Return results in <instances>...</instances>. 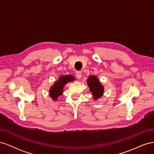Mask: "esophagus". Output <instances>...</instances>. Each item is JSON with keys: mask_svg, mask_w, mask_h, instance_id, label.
Instances as JSON below:
<instances>
[{"mask_svg": "<svg viewBox=\"0 0 154 154\" xmlns=\"http://www.w3.org/2000/svg\"><path fill=\"white\" fill-rule=\"evenodd\" d=\"M76 76L77 77V78L78 79H81L82 78V72L80 71H76Z\"/></svg>", "mask_w": 154, "mask_h": 154, "instance_id": "obj_1", "label": "esophagus"}]
</instances>
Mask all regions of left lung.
Segmentation results:
<instances>
[{"instance_id": "1", "label": "left lung", "mask_w": 154, "mask_h": 154, "mask_svg": "<svg viewBox=\"0 0 154 154\" xmlns=\"http://www.w3.org/2000/svg\"><path fill=\"white\" fill-rule=\"evenodd\" d=\"M87 84L89 87L90 91L92 93L94 100H97L103 94V87L101 85L98 79L95 76H91L87 79Z\"/></svg>"}]
</instances>
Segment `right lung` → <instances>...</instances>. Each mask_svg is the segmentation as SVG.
Listing matches in <instances>:
<instances>
[{"label": "right lung", "instance_id": "obj_1", "mask_svg": "<svg viewBox=\"0 0 154 154\" xmlns=\"http://www.w3.org/2000/svg\"><path fill=\"white\" fill-rule=\"evenodd\" d=\"M74 80V77L72 75H66L60 76L57 82L51 87L49 90V94L53 100H57L58 97L62 94L64 85L69 82Z\"/></svg>", "mask_w": 154, "mask_h": 154}]
</instances>
